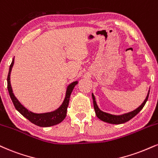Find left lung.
Masks as SVG:
<instances>
[{
  "instance_id": "1",
  "label": "left lung",
  "mask_w": 158,
  "mask_h": 158,
  "mask_svg": "<svg viewBox=\"0 0 158 158\" xmlns=\"http://www.w3.org/2000/svg\"><path fill=\"white\" fill-rule=\"evenodd\" d=\"M149 91L148 93L147 96H146V99L144 100V102L142 103L141 105L139 107L137 108L136 110H135L134 111L130 112V113L123 114V115H111V114L104 113V112L102 111L98 107L97 104H96V99H95V96L94 94H92L93 100H94V110L95 112H96V115L100 120L104 121V122H107L109 123H113V124H121V123H123L127 121H130L131 118L135 116V115L138 114L139 112L143 109V107L145 105L146 101L148 100V98H149Z\"/></svg>"
}]
</instances>
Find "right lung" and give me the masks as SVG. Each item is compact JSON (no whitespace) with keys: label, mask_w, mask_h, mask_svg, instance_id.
Here are the masks:
<instances>
[{"label":"right lung","mask_w":158,"mask_h":158,"mask_svg":"<svg viewBox=\"0 0 158 158\" xmlns=\"http://www.w3.org/2000/svg\"><path fill=\"white\" fill-rule=\"evenodd\" d=\"M13 64H14V59H13L12 63L10 64V67H9L8 77H7V88H8V91L11 99H12L13 104H14L16 110H18L21 115H23L25 118H26L28 121H31V122L33 123L34 124L39 127H51L54 126V125L58 124V123L62 122L66 116L68 106V104H69L70 96H71L72 91L73 90V87H75L76 85H77V81H73V82H72L71 85H68L67 91H66V96L65 98H64L63 103H62V105H61L57 110H56L54 112H51V113L41 114L34 113L28 111L26 108H25L23 106L18 102V100L17 99L16 97H15V95L13 94L12 89L10 84V73L11 71H12Z\"/></svg>","instance_id":"add662e5"}]
</instances>
